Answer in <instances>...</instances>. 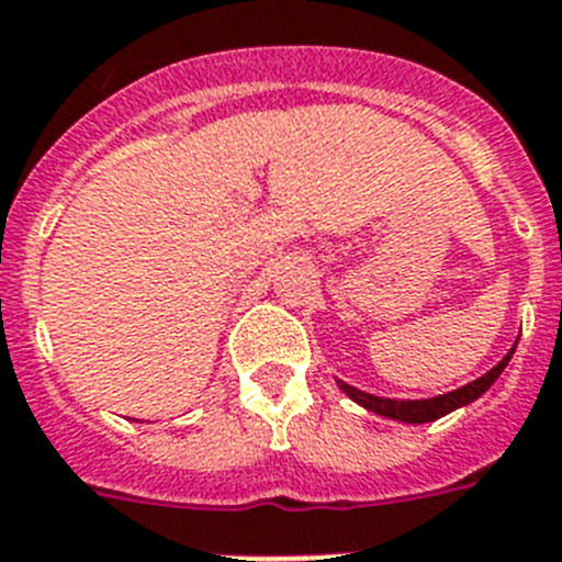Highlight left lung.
<instances>
[{"label":"left lung","mask_w":562,"mask_h":562,"mask_svg":"<svg viewBox=\"0 0 562 562\" xmlns=\"http://www.w3.org/2000/svg\"><path fill=\"white\" fill-rule=\"evenodd\" d=\"M512 353H515V348H512L509 353L495 364V368L486 370L481 379H475V382L463 384V387L452 390V393H443V396H432V398H384V396H373V393H364V390L353 387V384L348 382H341V379H336V384H339V390L350 398V402L370 409V413H375V416L393 418V422H402V424H427L447 416V413H452V409L467 407V404H472L475 398L484 396L486 390L497 382V375L504 373Z\"/></svg>","instance_id":"obj_1"}]
</instances>
